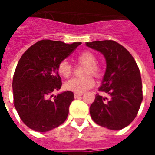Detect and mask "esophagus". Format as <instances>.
I'll list each match as a JSON object with an SVG mask.
<instances>
[{"mask_svg":"<svg viewBox=\"0 0 155 155\" xmlns=\"http://www.w3.org/2000/svg\"><path fill=\"white\" fill-rule=\"evenodd\" d=\"M82 95H83V93H76V92H75L74 97H75V98H79V97H81Z\"/></svg>","mask_w":155,"mask_h":155,"instance_id":"esophagus-1","label":"esophagus"}]
</instances>
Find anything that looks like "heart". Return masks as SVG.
Segmentation results:
<instances>
[{
  "instance_id": "obj_1",
  "label": "heart",
  "mask_w": 155,
  "mask_h": 155,
  "mask_svg": "<svg viewBox=\"0 0 155 155\" xmlns=\"http://www.w3.org/2000/svg\"><path fill=\"white\" fill-rule=\"evenodd\" d=\"M78 60L80 63L86 65L84 68V75L92 74L95 76H100L101 70L97 63L96 56L90 51H83L78 55ZM58 74L63 78H68L72 73V67L67 60L61 61L58 65ZM95 85L94 79L91 75H87L82 78H72L65 83L64 87L66 89L76 92L82 93L87 90L92 88Z\"/></svg>"
}]
</instances>
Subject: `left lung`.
<instances>
[{"instance_id": "obj_1", "label": "left lung", "mask_w": 155, "mask_h": 155, "mask_svg": "<svg viewBox=\"0 0 155 155\" xmlns=\"http://www.w3.org/2000/svg\"><path fill=\"white\" fill-rule=\"evenodd\" d=\"M86 46L101 53L106 70L100 91L110 99L97 94L90 106L94 122L111 130H120L134 120L142 101V78L131 54L113 40L86 42Z\"/></svg>"}]
</instances>
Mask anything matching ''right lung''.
<instances>
[{"label":"right lung","instance_id":"obj_1","mask_svg":"<svg viewBox=\"0 0 155 155\" xmlns=\"http://www.w3.org/2000/svg\"><path fill=\"white\" fill-rule=\"evenodd\" d=\"M80 42L42 40L26 50L18 62L13 79L14 107L23 122L37 132H47L62 125L74 100L71 91L51 95L62 86L58 73L61 61Z\"/></svg>","mask_w":155,"mask_h":155}]
</instances>
